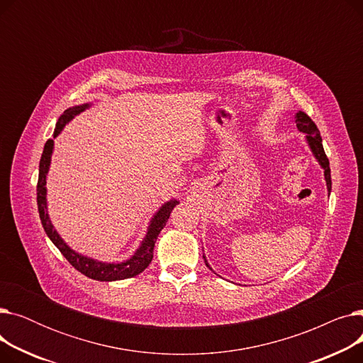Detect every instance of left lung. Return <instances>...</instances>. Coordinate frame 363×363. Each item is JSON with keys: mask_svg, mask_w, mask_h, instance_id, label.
Returning <instances> with one entry per match:
<instances>
[{"mask_svg": "<svg viewBox=\"0 0 363 363\" xmlns=\"http://www.w3.org/2000/svg\"><path fill=\"white\" fill-rule=\"evenodd\" d=\"M296 123H297V129L300 132H304L306 133V138L309 141V145L313 151L315 157L318 159V162L320 163V166L323 167V175H325V179H327V186H328V191H331V170H330V162H328V157L325 155V151H323V147H322V138H320V133H319V129L318 126L315 125V122L308 116L306 113L304 111H298L296 114ZM206 264H207V260L204 259ZM208 266V264H207Z\"/></svg>", "mask_w": 363, "mask_h": 363, "instance_id": "left-lung-1", "label": "left lung"}]
</instances>
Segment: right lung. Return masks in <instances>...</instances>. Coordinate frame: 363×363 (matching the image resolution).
<instances>
[{
  "label": "right lung",
  "mask_w": 363,
  "mask_h": 363,
  "mask_svg": "<svg viewBox=\"0 0 363 363\" xmlns=\"http://www.w3.org/2000/svg\"><path fill=\"white\" fill-rule=\"evenodd\" d=\"M86 107H88V104L67 108L59 118V121H57L52 137L55 138L57 135H59L60 130L63 129V126L74 116V114L81 113ZM52 145H54L52 140H48L45 143L43 156H41V162H40V175H38V185H36L38 212H40L43 226H44L47 235L50 237V240L54 242V245L60 250V253L67 259V262L73 266L76 271H79L81 274H84L85 277H88L91 279L118 281V279L132 278V277L141 274L147 268V266L151 263L152 250H155V242H156L160 231L164 228V225H166V222L170 216L172 208H174L179 201L178 200H170L160 208L157 215L152 218V220L148 226V233H147L144 241L141 242L140 249L129 260L122 262V263H103V262H97V260L88 259L85 256H81V255L74 253L73 250L69 249L66 242L59 237V234L55 233V230H54L50 219H48L47 200H45V194H47L45 178H47V172H48V167H50Z\"/></svg>",
  "instance_id": "obj_1"
}]
</instances>
